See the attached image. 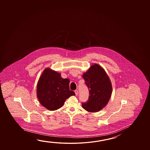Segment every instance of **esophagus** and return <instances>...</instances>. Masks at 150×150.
<instances>
[{
	"label": "esophagus",
	"mask_w": 150,
	"mask_h": 150,
	"mask_svg": "<svg viewBox=\"0 0 150 150\" xmlns=\"http://www.w3.org/2000/svg\"><path fill=\"white\" fill-rule=\"evenodd\" d=\"M75 94H76V95H77L78 94H79V91H78V90L77 89H76V90H75Z\"/></svg>",
	"instance_id": "34e87169"
}]
</instances>
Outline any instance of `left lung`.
Listing matches in <instances>:
<instances>
[{
    "label": "left lung",
    "mask_w": 150,
    "mask_h": 150,
    "mask_svg": "<svg viewBox=\"0 0 150 150\" xmlns=\"http://www.w3.org/2000/svg\"><path fill=\"white\" fill-rule=\"evenodd\" d=\"M83 77L89 89L88 99L82 103V107L88 112H95L107 105L112 93L111 83L107 74L101 67L95 64Z\"/></svg>",
    "instance_id": "obj_1"
}]
</instances>
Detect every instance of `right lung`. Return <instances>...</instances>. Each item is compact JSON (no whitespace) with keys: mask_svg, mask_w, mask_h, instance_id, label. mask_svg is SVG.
I'll use <instances>...</instances> for the list:
<instances>
[{"mask_svg":"<svg viewBox=\"0 0 150 150\" xmlns=\"http://www.w3.org/2000/svg\"><path fill=\"white\" fill-rule=\"evenodd\" d=\"M69 80L62 79L61 74L50 69H45L37 84V96L42 106L50 110L63 106L65 100L75 95L69 90Z\"/></svg>","mask_w":150,"mask_h":150,"instance_id":"right-lung-1","label":"right lung"}]
</instances>
